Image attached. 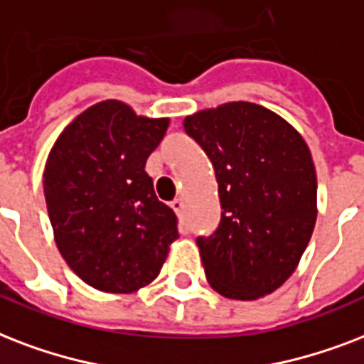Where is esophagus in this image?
<instances>
[{"mask_svg": "<svg viewBox=\"0 0 364 364\" xmlns=\"http://www.w3.org/2000/svg\"><path fill=\"white\" fill-rule=\"evenodd\" d=\"M171 208H173L174 213L178 214V216H182V208H184V203L180 201V199H174V201L171 203Z\"/></svg>", "mask_w": 364, "mask_h": 364, "instance_id": "1", "label": "esophagus"}]
</instances>
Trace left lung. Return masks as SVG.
I'll use <instances>...</instances> for the list:
<instances>
[{
    "label": "left lung",
    "mask_w": 364,
    "mask_h": 364,
    "mask_svg": "<svg viewBox=\"0 0 364 364\" xmlns=\"http://www.w3.org/2000/svg\"><path fill=\"white\" fill-rule=\"evenodd\" d=\"M214 167L222 216L197 237L205 275L232 300L272 294L294 273L317 218V176L308 144L283 117L228 102L184 119Z\"/></svg>",
    "instance_id": "1"
}]
</instances>
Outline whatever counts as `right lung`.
Instances as JSON below:
<instances>
[{
	"label": "right lung",
	"mask_w": 364,
	"mask_h": 364,
	"mask_svg": "<svg viewBox=\"0 0 364 364\" xmlns=\"http://www.w3.org/2000/svg\"><path fill=\"white\" fill-rule=\"evenodd\" d=\"M168 127L119 100L75 117L47 157L43 191L56 247L92 289L129 294L159 275L178 237L173 208L144 171Z\"/></svg>",
	"instance_id": "add662e5"
}]
</instances>
